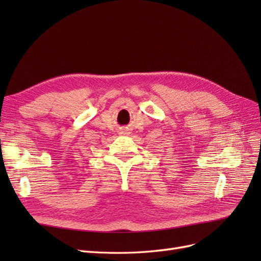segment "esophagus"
<instances>
[{
  "instance_id": "obj_1",
  "label": "esophagus",
  "mask_w": 261,
  "mask_h": 261,
  "mask_svg": "<svg viewBox=\"0 0 261 261\" xmlns=\"http://www.w3.org/2000/svg\"><path fill=\"white\" fill-rule=\"evenodd\" d=\"M126 132H127V130H125V132H124V133H123V134H127V133H126Z\"/></svg>"
}]
</instances>
